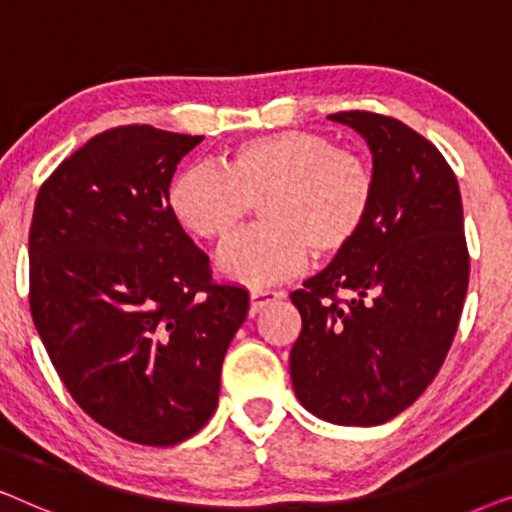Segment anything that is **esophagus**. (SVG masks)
Here are the masks:
<instances>
[{"label":"esophagus","instance_id":"esophagus-1","mask_svg":"<svg viewBox=\"0 0 512 512\" xmlns=\"http://www.w3.org/2000/svg\"><path fill=\"white\" fill-rule=\"evenodd\" d=\"M249 296H251V312H258V310H263L268 303H272V300L284 298L286 293L277 291V289H251Z\"/></svg>","mask_w":512,"mask_h":512}]
</instances>
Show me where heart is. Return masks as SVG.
I'll return each mask as SVG.
<instances>
[{
	"label": "heart",
	"instance_id": "heart-1",
	"mask_svg": "<svg viewBox=\"0 0 512 512\" xmlns=\"http://www.w3.org/2000/svg\"><path fill=\"white\" fill-rule=\"evenodd\" d=\"M375 188V170L361 153L338 149L319 132L282 130L233 144L219 167L181 170L167 205L205 242L226 240L261 207V226L233 237L219 268L235 282L270 284L303 268L310 251L342 254L366 226Z\"/></svg>",
	"mask_w": 512,
	"mask_h": 512
}]
</instances>
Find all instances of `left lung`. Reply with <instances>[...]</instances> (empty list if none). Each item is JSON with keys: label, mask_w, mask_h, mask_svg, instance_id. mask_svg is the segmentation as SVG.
Listing matches in <instances>:
<instances>
[{"label": "left lung", "mask_w": 512, "mask_h": 512, "mask_svg": "<svg viewBox=\"0 0 512 512\" xmlns=\"http://www.w3.org/2000/svg\"><path fill=\"white\" fill-rule=\"evenodd\" d=\"M328 118L366 139L377 188L359 237L291 293L303 317L291 380L312 415L375 426L410 408L450 352L468 289L464 209L419 132L373 111Z\"/></svg>", "instance_id": "obj_1"}]
</instances>
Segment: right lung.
<instances>
[{
	"instance_id": "add662e5",
	"label": "right lung",
	"mask_w": 512,
	"mask_h": 512,
	"mask_svg": "<svg viewBox=\"0 0 512 512\" xmlns=\"http://www.w3.org/2000/svg\"><path fill=\"white\" fill-rule=\"evenodd\" d=\"M202 137L121 125L88 139L39 188L30 310L83 412L130 443L167 447L214 415L249 291L216 284L167 205Z\"/></svg>"
}]
</instances>
